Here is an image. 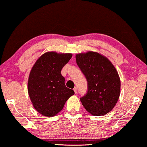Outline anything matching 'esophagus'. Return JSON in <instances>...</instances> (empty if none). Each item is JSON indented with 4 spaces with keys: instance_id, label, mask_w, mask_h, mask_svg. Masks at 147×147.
Wrapping results in <instances>:
<instances>
[{
    "instance_id": "obj_1",
    "label": "esophagus",
    "mask_w": 147,
    "mask_h": 147,
    "mask_svg": "<svg viewBox=\"0 0 147 147\" xmlns=\"http://www.w3.org/2000/svg\"><path fill=\"white\" fill-rule=\"evenodd\" d=\"M74 92H75V94H77V93H78V89H77V88H74Z\"/></svg>"
}]
</instances>
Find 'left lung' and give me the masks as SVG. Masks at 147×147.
I'll use <instances>...</instances> for the list:
<instances>
[{"label": "left lung", "instance_id": "left-lung-1", "mask_svg": "<svg viewBox=\"0 0 147 147\" xmlns=\"http://www.w3.org/2000/svg\"><path fill=\"white\" fill-rule=\"evenodd\" d=\"M76 59L88 81L87 94L80 98L82 105L92 115H105L113 109L120 96L117 70L107 57L97 52L78 53Z\"/></svg>", "mask_w": 147, "mask_h": 147}]
</instances>
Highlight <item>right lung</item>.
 <instances>
[{
  "instance_id": "1",
  "label": "right lung",
  "mask_w": 147,
  "mask_h": 147,
  "mask_svg": "<svg viewBox=\"0 0 147 147\" xmlns=\"http://www.w3.org/2000/svg\"><path fill=\"white\" fill-rule=\"evenodd\" d=\"M71 57V53L46 52L38 58L30 71L28 93L34 108L43 116H55L74 94L73 90L65 86L61 74Z\"/></svg>"
}]
</instances>
